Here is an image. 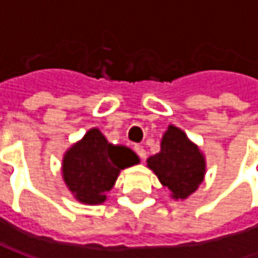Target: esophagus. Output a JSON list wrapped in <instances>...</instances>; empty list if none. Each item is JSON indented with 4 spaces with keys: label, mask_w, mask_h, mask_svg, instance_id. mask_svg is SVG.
Returning <instances> with one entry per match:
<instances>
[{
    "label": "esophagus",
    "mask_w": 258,
    "mask_h": 258,
    "mask_svg": "<svg viewBox=\"0 0 258 258\" xmlns=\"http://www.w3.org/2000/svg\"><path fill=\"white\" fill-rule=\"evenodd\" d=\"M134 151H136V154H137L142 160H145V158H146V151L143 149V146L136 145V146H134Z\"/></svg>",
    "instance_id": "34e87169"
}]
</instances>
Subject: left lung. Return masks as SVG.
Wrapping results in <instances>:
<instances>
[{
  "mask_svg": "<svg viewBox=\"0 0 258 258\" xmlns=\"http://www.w3.org/2000/svg\"><path fill=\"white\" fill-rule=\"evenodd\" d=\"M148 167L172 191L173 199H186L205 178L203 154L175 125H169L161 140V151L148 158Z\"/></svg>",
  "mask_w": 258,
  "mask_h": 258,
  "instance_id": "8db88e82",
  "label": "left lung"
}]
</instances>
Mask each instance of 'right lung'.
Masks as SVG:
<instances>
[{"label":"right lung","mask_w":258,"mask_h":258,"mask_svg":"<svg viewBox=\"0 0 258 258\" xmlns=\"http://www.w3.org/2000/svg\"><path fill=\"white\" fill-rule=\"evenodd\" d=\"M137 163L131 149L109 143L100 130L92 128L66 152L62 176L79 202L98 205L106 200L119 172Z\"/></svg>","instance_id":"add662e5"}]
</instances>
